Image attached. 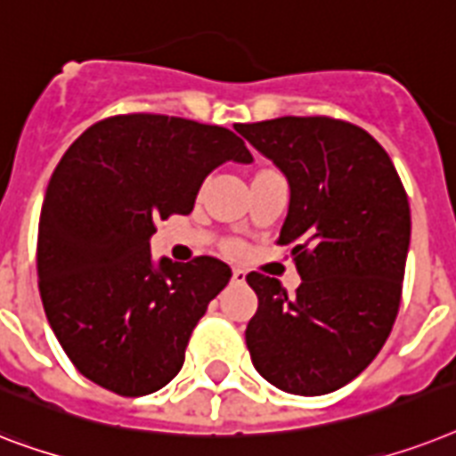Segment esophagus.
Segmentation results:
<instances>
[{
  "instance_id": "1",
  "label": "esophagus",
  "mask_w": 456,
  "mask_h": 456,
  "mask_svg": "<svg viewBox=\"0 0 456 456\" xmlns=\"http://www.w3.org/2000/svg\"><path fill=\"white\" fill-rule=\"evenodd\" d=\"M247 273L242 268H232V282H245Z\"/></svg>"
}]
</instances>
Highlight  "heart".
<instances>
[{"label": "heart", "instance_id": "1", "mask_svg": "<svg viewBox=\"0 0 456 456\" xmlns=\"http://www.w3.org/2000/svg\"><path fill=\"white\" fill-rule=\"evenodd\" d=\"M228 249H231V251H238L240 245H238V242H231V245H228Z\"/></svg>", "mask_w": 456, "mask_h": 456}]
</instances>
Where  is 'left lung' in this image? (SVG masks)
<instances>
[{
    "label": "left lung",
    "instance_id": "obj_1",
    "mask_svg": "<svg viewBox=\"0 0 456 456\" xmlns=\"http://www.w3.org/2000/svg\"><path fill=\"white\" fill-rule=\"evenodd\" d=\"M289 181L278 245L291 249L297 294L264 273L245 338L256 372L280 391L325 395L358 377L398 318L410 202L388 152L365 129L325 118L235 125Z\"/></svg>",
    "mask_w": 456,
    "mask_h": 456
}]
</instances>
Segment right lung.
<instances>
[{
	"instance_id": "add662e5",
	"label": "right lung",
	"mask_w": 456,
	"mask_h": 456,
	"mask_svg": "<svg viewBox=\"0 0 456 456\" xmlns=\"http://www.w3.org/2000/svg\"><path fill=\"white\" fill-rule=\"evenodd\" d=\"M225 159L251 162L235 131L129 112L91 125L51 174L37 232L44 313L77 372L138 398L181 372L192 330L231 280L214 256L152 265L159 218L191 214Z\"/></svg>"
}]
</instances>
